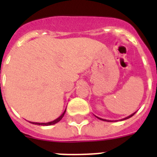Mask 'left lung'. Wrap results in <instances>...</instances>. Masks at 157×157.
Instances as JSON below:
<instances>
[{"instance_id": "1", "label": "left lung", "mask_w": 157, "mask_h": 157, "mask_svg": "<svg viewBox=\"0 0 157 157\" xmlns=\"http://www.w3.org/2000/svg\"><path fill=\"white\" fill-rule=\"evenodd\" d=\"M135 113H136V112H135V113H132V114H131V115H129V116H128V117H124V118H123V119H121V120H120V121H123V120H126V119H128V118H129V117H132V116H133V115H134V114H135ZM95 117H97V118L100 119V120H101V121H109V120H105V119H103V118H100V117H97V116H95Z\"/></svg>"}]
</instances>
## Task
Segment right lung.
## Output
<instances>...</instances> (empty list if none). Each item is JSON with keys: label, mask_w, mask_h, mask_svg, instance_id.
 I'll return each instance as SVG.
<instances>
[{"label": "right lung", "mask_w": 157, "mask_h": 157, "mask_svg": "<svg viewBox=\"0 0 157 157\" xmlns=\"http://www.w3.org/2000/svg\"><path fill=\"white\" fill-rule=\"evenodd\" d=\"M66 109H67V108H66ZM66 109L64 110L63 113H62V114L60 115L59 117H58V118H56V120L52 121H50V122H47V123H39V122H32V121H30V123H32V124H39V125H52V124H56L57 122H59L61 119L63 117L64 114H65L66 113Z\"/></svg>", "instance_id": "1"}]
</instances>
